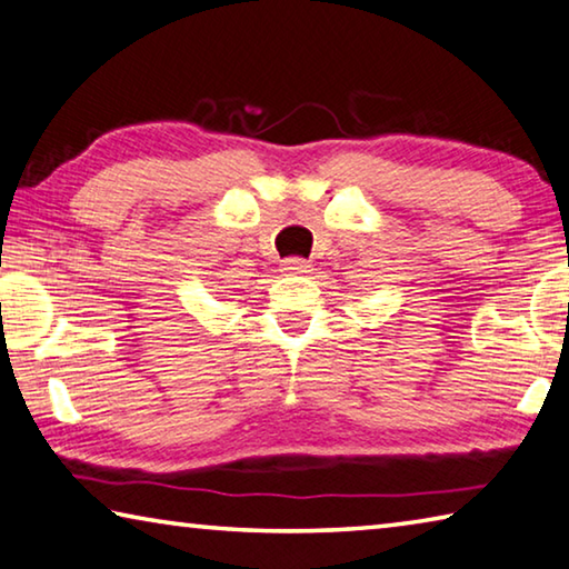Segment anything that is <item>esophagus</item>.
<instances>
[{"label":"esophagus","instance_id":"obj_1","mask_svg":"<svg viewBox=\"0 0 569 569\" xmlns=\"http://www.w3.org/2000/svg\"><path fill=\"white\" fill-rule=\"evenodd\" d=\"M282 269L290 274H302V272H310V262L302 257H287L282 259Z\"/></svg>","mask_w":569,"mask_h":569}]
</instances>
